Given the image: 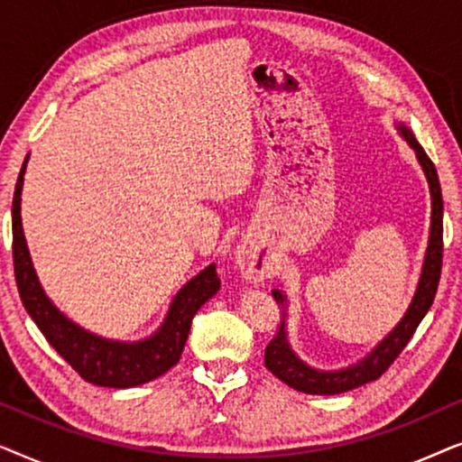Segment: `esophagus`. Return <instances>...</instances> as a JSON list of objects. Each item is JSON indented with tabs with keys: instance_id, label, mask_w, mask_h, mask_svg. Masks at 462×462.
<instances>
[{
	"instance_id": "1",
	"label": "esophagus",
	"mask_w": 462,
	"mask_h": 462,
	"mask_svg": "<svg viewBox=\"0 0 462 462\" xmlns=\"http://www.w3.org/2000/svg\"><path fill=\"white\" fill-rule=\"evenodd\" d=\"M239 269H242V275L250 282H263L264 277H269V261L267 256L256 254L254 250H242L237 254Z\"/></svg>"
}]
</instances>
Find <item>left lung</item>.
<instances>
[{
	"mask_svg": "<svg viewBox=\"0 0 462 462\" xmlns=\"http://www.w3.org/2000/svg\"><path fill=\"white\" fill-rule=\"evenodd\" d=\"M402 134L410 143V147L416 151V157H419L422 170H425L429 189H431V237H429V248L425 256V264H422V275L419 282V288H416V294L412 299V305L403 315L400 324L393 332L389 334L387 338L383 340L381 345L376 346L374 351L370 353L368 357H364L362 362L351 365L346 370H337V372H319L309 368L307 364H302L299 357L294 356L292 349H290L286 330H283V315L282 311L280 326H277V334L271 338V343L264 349V365L273 372V374L280 378L282 383H286L288 387L296 391H302V393L311 395H337L345 393V391L357 389L365 383L376 381L381 378L384 372L389 370V365L400 357V353L406 349L410 338L414 337L416 328L425 318L429 309L433 305L435 292H438L439 286V275H441V258H444V199H441V187L438 179V170H435L433 162L429 160L425 149L416 143L412 132L406 130L402 125ZM273 299L277 305L283 307V294L280 290H273Z\"/></svg>",
	"mask_w": 462,
	"mask_h": 462,
	"instance_id": "1",
	"label": "left lung"
}]
</instances>
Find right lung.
<instances>
[{
  "label": "right lung",
  "instance_id": "add662e5",
  "mask_svg": "<svg viewBox=\"0 0 462 462\" xmlns=\"http://www.w3.org/2000/svg\"><path fill=\"white\" fill-rule=\"evenodd\" d=\"M24 166H27V160L23 162L14 199H12V258H14L18 294H21L31 319L35 321L56 353L88 383L111 389H128L166 374L172 365L179 364L195 313L208 299L218 292L220 277L217 273V264H210L201 271L176 294L166 321L149 340L124 345L81 330L48 300L37 282L33 264H31L21 225Z\"/></svg>",
  "mask_w": 462,
  "mask_h": 462
}]
</instances>
